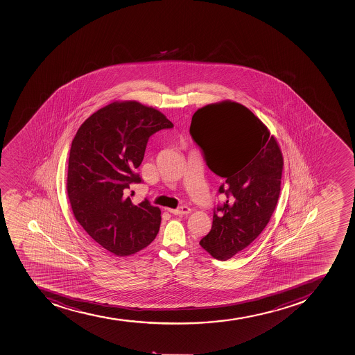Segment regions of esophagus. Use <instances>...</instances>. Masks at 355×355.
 I'll return each instance as SVG.
<instances>
[{
  "label": "esophagus",
  "mask_w": 355,
  "mask_h": 355,
  "mask_svg": "<svg viewBox=\"0 0 355 355\" xmlns=\"http://www.w3.org/2000/svg\"><path fill=\"white\" fill-rule=\"evenodd\" d=\"M170 213L173 214V215H187L191 211L189 207L187 206H182L177 208V209H168Z\"/></svg>",
  "instance_id": "obj_1"
}]
</instances>
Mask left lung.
<instances>
[{"mask_svg":"<svg viewBox=\"0 0 355 355\" xmlns=\"http://www.w3.org/2000/svg\"><path fill=\"white\" fill-rule=\"evenodd\" d=\"M189 135L214 173L223 177L213 227L200 245L227 261L260 236L280 193L283 155L263 123L236 102L208 105L193 115Z\"/></svg>","mask_w":355,"mask_h":355,"instance_id":"1","label":"left lung"}]
</instances>
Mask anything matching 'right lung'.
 Listing matches in <instances>:
<instances>
[{
  "label": "right lung",
  "instance_id": "right-lung-1",
  "mask_svg": "<svg viewBox=\"0 0 355 355\" xmlns=\"http://www.w3.org/2000/svg\"><path fill=\"white\" fill-rule=\"evenodd\" d=\"M173 128L156 109L114 102L89 116L72 140L67 180L72 211L92 239L117 257L137 253L159 233V207L148 199L132 202L130 186L142 182L135 169L149 138Z\"/></svg>",
  "mask_w": 355,
  "mask_h": 355
}]
</instances>
